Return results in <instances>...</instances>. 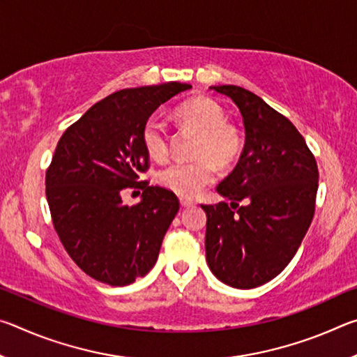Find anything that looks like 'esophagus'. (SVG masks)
<instances>
[{
	"label": "esophagus",
	"mask_w": 357,
	"mask_h": 357,
	"mask_svg": "<svg viewBox=\"0 0 357 357\" xmlns=\"http://www.w3.org/2000/svg\"><path fill=\"white\" fill-rule=\"evenodd\" d=\"M179 203H181V206H183V208L195 206V203H193L192 200H189V198H179Z\"/></svg>",
	"instance_id": "1"
}]
</instances>
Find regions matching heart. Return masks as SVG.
<instances>
[{"mask_svg": "<svg viewBox=\"0 0 357 357\" xmlns=\"http://www.w3.org/2000/svg\"><path fill=\"white\" fill-rule=\"evenodd\" d=\"M178 123L200 134L195 155L200 160L174 162L159 173V183L179 197L192 198L214 181V165L229 167L243 149V137L234 126L225 123V110L209 98H195L181 105ZM142 142L149 157L162 160L168 153V132L159 118H149L143 126ZM211 160L209 161L208 159Z\"/></svg>", "mask_w": 357, "mask_h": 357, "instance_id": "obj_1", "label": "heart"}]
</instances>
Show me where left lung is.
I'll return each mask as SVG.
<instances>
[{"mask_svg":"<svg viewBox=\"0 0 357 357\" xmlns=\"http://www.w3.org/2000/svg\"><path fill=\"white\" fill-rule=\"evenodd\" d=\"M209 89L239 108L245 143L217 187L229 206H202L206 261L225 285L250 289L279 275L298 252L315 213L318 167L298 129L257 94L234 84Z\"/></svg>","mask_w":357,"mask_h":357,"instance_id":"1","label":"left lung"}]
</instances>
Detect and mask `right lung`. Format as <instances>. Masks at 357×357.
I'll return each instance as SVG.
<instances>
[{"instance_id": "obj_1", "label": "right lung", "mask_w": 357, "mask_h": 357, "mask_svg": "<svg viewBox=\"0 0 357 357\" xmlns=\"http://www.w3.org/2000/svg\"><path fill=\"white\" fill-rule=\"evenodd\" d=\"M192 88L168 82L123 89L94 104L59 138L47 170L45 193L59 241L83 273L126 287L154 268L179 202L173 192L138 183L149 154L142 130L157 108ZM140 186L141 202H122Z\"/></svg>"}]
</instances>
